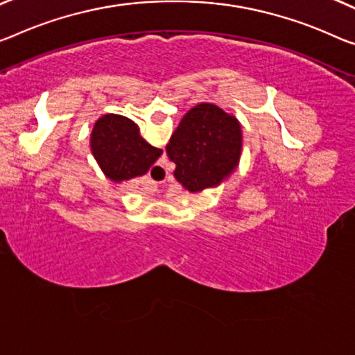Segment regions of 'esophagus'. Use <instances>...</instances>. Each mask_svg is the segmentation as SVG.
Returning <instances> with one entry per match:
<instances>
[{
  "label": "esophagus",
  "mask_w": 355,
  "mask_h": 355,
  "mask_svg": "<svg viewBox=\"0 0 355 355\" xmlns=\"http://www.w3.org/2000/svg\"><path fill=\"white\" fill-rule=\"evenodd\" d=\"M152 173H154L155 176H162V174H163V176H165L166 170H165V166H163V165H157V166L152 168ZM144 189H146L149 193H154V192H157V190H159V182L154 181V179L150 178L149 181H147Z\"/></svg>",
  "instance_id": "34e87169"
}]
</instances>
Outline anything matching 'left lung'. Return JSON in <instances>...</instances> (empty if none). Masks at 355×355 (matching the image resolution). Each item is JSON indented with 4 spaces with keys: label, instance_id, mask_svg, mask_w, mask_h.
Instances as JSON below:
<instances>
[{
    "label": "left lung",
    "instance_id": "obj_1",
    "mask_svg": "<svg viewBox=\"0 0 355 355\" xmlns=\"http://www.w3.org/2000/svg\"><path fill=\"white\" fill-rule=\"evenodd\" d=\"M241 123L212 103H200L182 117L166 144L174 178L190 193L219 187L239 165Z\"/></svg>",
    "mask_w": 355,
    "mask_h": 355
}]
</instances>
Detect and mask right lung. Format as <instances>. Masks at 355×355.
Masks as SVG:
<instances>
[{
	"label": "right lung",
	"instance_id": "right-lung-1",
	"mask_svg": "<svg viewBox=\"0 0 355 355\" xmlns=\"http://www.w3.org/2000/svg\"><path fill=\"white\" fill-rule=\"evenodd\" d=\"M90 150L105 176L117 184L144 176L163 154L141 136L132 119L119 114H106L95 122Z\"/></svg>",
	"mask_w": 355,
	"mask_h": 355
}]
</instances>
